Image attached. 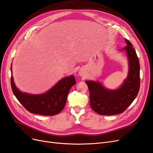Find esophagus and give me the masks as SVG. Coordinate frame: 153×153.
Returning <instances> with one entry per match:
<instances>
[{"mask_svg":"<svg viewBox=\"0 0 153 153\" xmlns=\"http://www.w3.org/2000/svg\"><path fill=\"white\" fill-rule=\"evenodd\" d=\"M78 74H79V75H80V76H82L83 75H84V72H83L82 71H79V73H78Z\"/></svg>","mask_w":153,"mask_h":153,"instance_id":"esophagus-1","label":"esophagus"}]
</instances>
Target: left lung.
<instances>
[{
    "instance_id": "8db88e82",
    "label": "left lung",
    "mask_w": 153,
    "mask_h": 153,
    "mask_svg": "<svg viewBox=\"0 0 153 153\" xmlns=\"http://www.w3.org/2000/svg\"><path fill=\"white\" fill-rule=\"evenodd\" d=\"M127 44L120 51L126 52L128 61V76L117 89L105 88L99 81L87 80L90 94V105L94 112L102 115L123 113L136 98L140 89V63L133 45Z\"/></svg>"
}]
</instances>
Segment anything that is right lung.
I'll list each match as a JSON object with an SVG mask.
<instances>
[{"mask_svg": "<svg viewBox=\"0 0 153 153\" xmlns=\"http://www.w3.org/2000/svg\"><path fill=\"white\" fill-rule=\"evenodd\" d=\"M12 74V69L11 67ZM76 84L73 75L60 80L47 92L41 94L22 92L16 87L11 75V85L14 95L24 107L32 114L43 115H54L64 108L69 91Z\"/></svg>", "mask_w": 153, "mask_h": 153, "instance_id": "1", "label": "right lung"}]
</instances>
